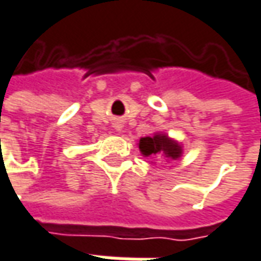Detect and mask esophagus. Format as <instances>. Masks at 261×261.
Segmentation results:
<instances>
[{
    "instance_id": "34e87169",
    "label": "esophagus",
    "mask_w": 261,
    "mask_h": 261,
    "mask_svg": "<svg viewBox=\"0 0 261 261\" xmlns=\"http://www.w3.org/2000/svg\"><path fill=\"white\" fill-rule=\"evenodd\" d=\"M116 129H117V130H120V127H119V126H117V127H116Z\"/></svg>"
}]
</instances>
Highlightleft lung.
<instances>
[{"label":"left lung","instance_id":"left-lung-1","mask_svg":"<svg viewBox=\"0 0 261 261\" xmlns=\"http://www.w3.org/2000/svg\"><path fill=\"white\" fill-rule=\"evenodd\" d=\"M139 151L145 156H156L161 154L168 160H178L183 154L181 145L174 139L168 138L166 134H155L154 136L141 138Z\"/></svg>","mask_w":261,"mask_h":261}]
</instances>
